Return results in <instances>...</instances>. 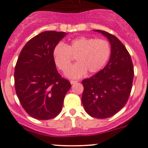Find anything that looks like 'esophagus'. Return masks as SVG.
I'll return each instance as SVG.
<instances>
[{
    "label": "esophagus",
    "instance_id": "esophagus-1",
    "mask_svg": "<svg viewBox=\"0 0 148 148\" xmlns=\"http://www.w3.org/2000/svg\"><path fill=\"white\" fill-rule=\"evenodd\" d=\"M77 80H71V81H70V83H71V84H75V83H77Z\"/></svg>",
    "mask_w": 148,
    "mask_h": 148
}]
</instances>
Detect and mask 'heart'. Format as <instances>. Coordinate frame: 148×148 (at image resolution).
I'll list each match as a JSON object with an SVG mask.
<instances>
[{"label":"heart","instance_id":"b5f03b06","mask_svg":"<svg viewBox=\"0 0 148 148\" xmlns=\"http://www.w3.org/2000/svg\"><path fill=\"white\" fill-rule=\"evenodd\" d=\"M111 53L110 45L103 39L79 37L69 44L58 43L53 50V59L56 66L62 71L67 69L76 57L77 62L66 71L69 78L78 79L86 74L100 71L108 61Z\"/></svg>","mask_w":148,"mask_h":148}]
</instances>
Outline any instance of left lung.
Wrapping results in <instances>:
<instances>
[{"label":"left lung","mask_w":148,"mask_h":148,"mask_svg":"<svg viewBox=\"0 0 148 148\" xmlns=\"http://www.w3.org/2000/svg\"><path fill=\"white\" fill-rule=\"evenodd\" d=\"M94 31L106 37L111 53L103 69L82 80V102L89 115L106 119L115 115L127 103L132 87L134 67L127 48L116 37L103 30Z\"/></svg>","instance_id":"1"}]
</instances>
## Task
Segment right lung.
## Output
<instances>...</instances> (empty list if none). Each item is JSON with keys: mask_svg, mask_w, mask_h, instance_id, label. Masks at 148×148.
I'll use <instances>...</instances> for the list:
<instances>
[{"mask_svg": "<svg viewBox=\"0 0 148 148\" xmlns=\"http://www.w3.org/2000/svg\"><path fill=\"white\" fill-rule=\"evenodd\" d=\"M64 32L45 31L26 43L14 72L17 97L26 112L39 120L57 116L71 84L58 74L53 50L66 35Z\"/></svg>", "mask_w": 148, "mask_h": 148, "instance_id": "1", "label": "right lung"}]
</instances>
